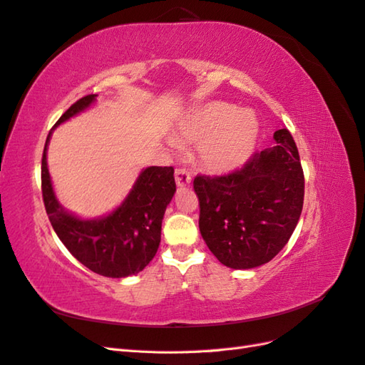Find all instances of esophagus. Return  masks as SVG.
Wrapping results in <instances>:
<instances>
[{"label": "esophagus", "instance_id": "obj_1", "mask_svg": "<svg viewBox=\"0 0 365 365\" xmlns=\"http://www.w3.org/2000/svg\"><path fill=\"white\" fill-rule=\"evenodd\" d=\"M190 181H192V176H190L189 172H187L185 169H176V172H175V182H176V185H178V187H185V185L190 184Z\"/></svg>", "mask_w": 365, "mask_h": 365}]
</instances>
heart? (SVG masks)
I'll list each match as a JSON object with an SVG mask.
<instances>
[{"label": "heart", "instance_id": "heart-1", "mask_svg": "<svg viewBox=\"0 0 365 365\" xmlns=\"http://www.w3.org/2000/svg\"><path fill=\"white\" fill-rule=\"evenodd\" d=\"M260 134L259 118L248 109L224 102L197 109L185 128V137L201 143L200 161L217 175L240 169L252 157Z\"/></svg>", "mask_w": 365, "mask_h": 365}]
</instances>
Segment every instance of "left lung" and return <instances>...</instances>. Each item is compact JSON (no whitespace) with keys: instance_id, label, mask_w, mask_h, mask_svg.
Returning <instances> with one entry per match:
<instances>
[{"instance_id":"1","label":"left lung","mask_w":365,"mask_h":365,"mask_svg":"<svg viewBox=\"0 0 365 365\" xmlns=\"http://www.w3.org/2000/svg\"><path fill=\"white\" fill-rule=\"evenodd\" d=\"M274 140L240 170L193 181L201 236L228 268L251 269L272 260L300 219L304 176L295 141L288 129L275 130Z\"/></svg>"}]
</instances>
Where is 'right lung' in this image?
Here are the masks:
<instances>
[{
    "instance_id": "add662e5",
    "label": "right lung",
    "mask_w": 365,
    "mask_h": 365,
    "mask_svg": "<svg viewBox=\"0 0 365 365\" xmlns=\"http://www.w3.org/2000/svg\"><path fill=\"white\" fill-rule=\"evenodd\" d=\"M97 102V94L82 97L53 126L42 155V197L53 230L73 256L103 277L121 279L145 269L157 254L164 212L176 192L173 168L143 169L128 196L105 216L85 219L65 210L53 189L47 149L53 130Z\"/></svg>"
}]
</instances>
